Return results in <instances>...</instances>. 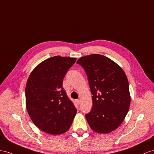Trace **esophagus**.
Wrapping results in <instances>:
<instances>
[{"mask_svg":"<svg viewBox=\"0 0 154 154\" xmlns=\"http://www.w3.org/2000/svg\"><path fill=\"white\" fill-rule=\"evenodd\" d=\"M75 102H76V103H77V104H80V103H81V100H80V99H77L76 100H75Z\"/></svg>","mask_w":154,"mask_h":154,"instance_id":"obj_1","label":"esophagus"}]
</instances>
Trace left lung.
<instances>
[{
    "instance_id": "8db88e82",
    "label": "left lung",
    "mask_w": 154,
    "mask_h": 154,
    "mask_svg": "<svg viewBox=\"0 0 154 154\" xmlns=\"http://www.w3.org/2000/svg\"><path fill=\"white\" fill-rule=\"evenodd\" d=\"M77 63L85 69L92 94L93 108L86 114L92 130L108 134L119 126L130 105L128 81L114 61L99 54L86 55Z\"/></svg>"
}]
</instances>
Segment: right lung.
<instances>
[{
  "label": "right lung",
  "mask_w": 154,
  "mask_h": 154,
  "mask_svg": "<svg viewBox=\"0 0 154 154\" xmlns=\"http://www.w3.org/2000/svg\"><path fill=\"white\" fill-rule=\"evenodd\" d=\"M76 58L55 56L42 61L29 75L26 86V106L36 126L59 135L72 125L77 109L63 88V81Z\"/></svg>",
  "instance_id": "add662e5"
}]
</instances>
